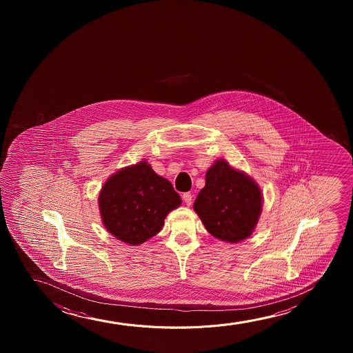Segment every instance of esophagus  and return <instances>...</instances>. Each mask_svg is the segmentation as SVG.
Returning a JSON list of instances; mask_svg holds the SVG:
<instances>
[{"label":"esophagus","instance_id":"34e87169","mask_svg":"<svg viewBox=\"0 0 353 353\" xmlns=\"http://www.w3.org/2000/svg\"><path fill=\"white\" fill-rule=\"evenodd\" d=\"M182 198H183L184 203H185L187 206H190L192 203H193V195H192L190 193H184Z\"/></svg>","mask_w":353,"mask_h":353}]
</instances>
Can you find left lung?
I'll list each match as a JSON object with an SVG mask.
<instances>
[{"label":"left lung","instance_id":"obj_1","mask_svg":"<svg viewBox=\"0 0 353 353\" xmlns=\"http://www.w3.org/2000/svg\"><path fill=\"white\" fill-rule=\"evenodd\" d=\"M261 205L263 195L256 181L218 159L206 172V184L194 203V211L211 235L236 243L251 236Z\"/></svg>","mask_w":353,"mask_h":353}]
</instances>
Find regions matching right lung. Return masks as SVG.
Listing matches in <instances>:
<instances>
[{
  "label": "right lung",
  "instance_id": "right-lung-1",
  "mask_svg": "<svg viewBox=\"0 0 353 353\" xmlns=\"http://www.w3.org/2000/svg\"><path fill=\"white\" fill-rule=\"evenodd\" d=\"M181 196L172 184L140 161L112 174L99 195L102 223L118 240L137 246L154 236Z\"/></svg>",
  "mask_w": 353,
  "mask_h": 353
}]
</instances>
